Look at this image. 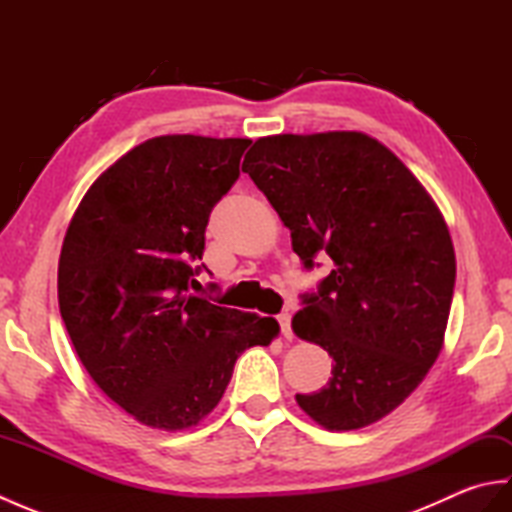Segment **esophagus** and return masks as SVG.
<instances>
[{"label":"esophagus","instance_id":"1","mask_svg":"<svg viewBox=\"0 0 512 512\" xmlns=\"http://www.w3.org/2000/svg\"><path fill=\"white\" fill-rule=\"evenodd\" d=\"M277 321H279V328H281V334L286 336V339H292V325H290V321H292V317H290V312H281L279 317H277Z\"/></svg>","mask_w":512,"mask_h":512}]
</instances>
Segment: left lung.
I'll use <instances>...</instances> for the list:
<instances>
[{
  "label": "left lung",
  "mask_w": 512,
  "mask_h": 512,
  "mask_svg": "<svg viewBox=\"0 0 512 512\" xmlns=\"http://www.w3.org/2000/svg\"><path fill=\"white\" fill-rule=\"evenodd\" d=\"M242 169L312 270L334 268L301 295L292 330L334 358L328 385L297 394L330 431L387 416L436 363L447 330L455 253L449 228L413 173L361 132L255 140Z\"/></svg>",
  "instance_id": "1"
}]
</instances>
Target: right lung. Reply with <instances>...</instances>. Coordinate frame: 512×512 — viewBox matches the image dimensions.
Returning a JSON list of instances; mask_svg holds the SVG:
<instances>
[{"label": "right lung", "mask_w": 512, "mask_h": 512, "mask_svg": "<svg viewBox=\"0 0 512 512\" xmlns=\"http://www.w3.org/2000/svg\"><path fill=\"white\" fill-rule=\"evenodd\" d=\"M248 138L158 136L103 171L59 259V310L76 354L118 407L178 431L215 409L235 361L279 332L270 317L191 295L213 206Z\"/></svg>", "instance_id": "right-lung-1"}]
</instances>
